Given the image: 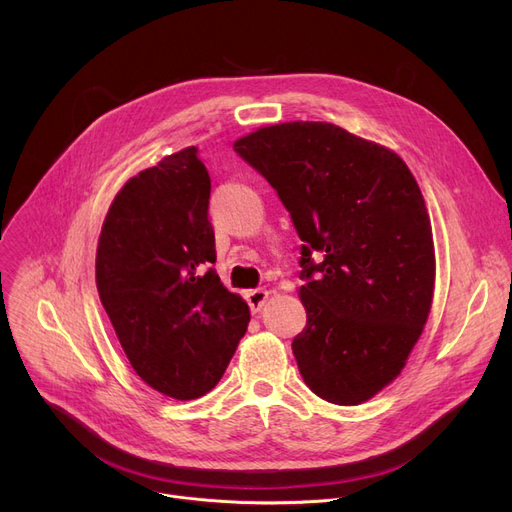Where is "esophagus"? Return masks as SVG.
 I'll list each match as a JSON object with an SVG mask.
<instances>
[{
	"instance_id": "34e87169",
	"label": "esophagus",
	"mask_w": 512,
	"mask_h": 512,
	"mask_svg": "<svg viewBox=\"0 0 512 512\" xmlns=\"http://www.w3.org/2000/svg\"><path fill=\"white\" fill-rule=\"evenodd\" d=\"M267 294H270V292H267L265 288H255V290L245 292V299H247V303H249V307H251L253 313H257V311L265 305Z\"/></svg>"
}]
</instances>
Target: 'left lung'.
<instances>
[{
	"mask_svg": "<svg viewBox=\"0 0 512 512\" xmlns=\"http://www.w3.org/2000/svg\"><path fill=\"white\" fill-rule=\"evenodd\" d=\"M234 151L270 182L301 247L307 326L292 340L305 384L361 405L405 367L434 299L432 224L394 151L330 122L259 128Z\"/></svg>",
	"mask_w": 512,
	"mask_h": 512,
	"instance_id": "left-lung-1",
	"label": "left lung"
}]
</instances>
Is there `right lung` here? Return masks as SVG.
<instances>
[{"mask_svg": "<svg viewBox=\"0 0 512 512\" xmlns=\"http://www.w3.org/2000/svg\"><path fill=\"white\" fill-rule=\"evenodd\" d=\"M211 180L186 147L132 176L101 228L95 280L124 353L153 390L207 394L249 326V305L215 274Z\"/></svg>", "mask_w": 512, "mask_h": 512, "instance_id": "add662e5", "label": "right lung"}]
</instances>
